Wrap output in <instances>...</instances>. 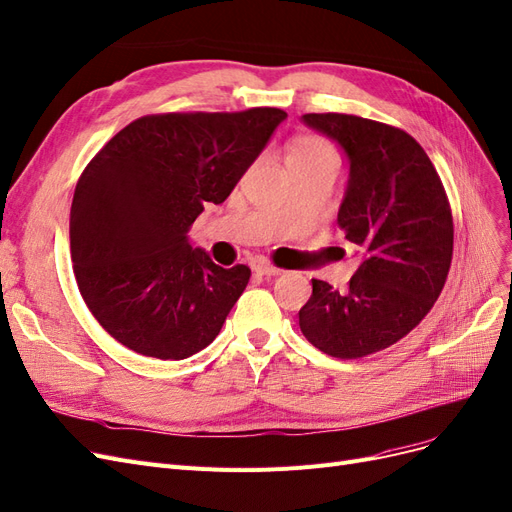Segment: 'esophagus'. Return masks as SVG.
I'll return each mask as SVG.
<instances>
[{
	"instance_id": "34e87169",
	"label": "esophagus",
	"mask_w": 512,
	"mask_h": 512,
	"mask_svg": "<svg viewBox=\"0 0 512 512\" xmlns=\"http://www.w3.org/2000/svg\"><path fill=\"white\" fill-rule=\"evenodd\" d=\"M254 271L258 275H262V277H277V275H281V269H275V267H271V264H256Z\"/></svg>"
}]
</instances>
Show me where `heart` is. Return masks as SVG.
<instances>
[{
    "instance_id": "1",
    "label": "heart",
    "mask_w": 512,
    "mask_h": 512,
    "mask_svg": "<svg viewBox=\"0 0 512 512\" xmlns=\"http://www.w3.org/2000/svg\"><path fill=\"white\" fill-rule=\"evenodd\" d=\"M334 156L332 148L320 137H301L290 148L286 161H313V158Z\"/></svg>"
}]
</instances>
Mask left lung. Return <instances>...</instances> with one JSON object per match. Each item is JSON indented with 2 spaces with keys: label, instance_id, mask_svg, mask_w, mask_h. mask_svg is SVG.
<instances>
[{
  "label": "left lung",
  "instance_id": "left-lung-1",
  "mask_svg": "<svg viewBox=\"0 0 512 512\" xmlns=\"http://www.w3.org/2000/svg\"><path fill=\"white\" fill-rule=\"evenodd\" d=\"M301 120L347 158L337 220L362 262L345 292L313 279L298 324L324 354L362 358L400 341L436 303L453 254L449 201L428 154L409 133L349 114Z\"/></svg>",
  "mask_w": 512,
  "mask_h": 512
}]
</instances>
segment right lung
I'll list each match as a JSON object with an SVG mask.
<instances>
[{
    "instance_id": "obj_1",
    "label": "right lung",
    "mask_w": 512,
    "mask_h": 512,
    "mask_svg": "<svg viewBox=\"0 0 512 512\" xmlns=\"http://www.w3.org/2000/svg\"><path fill=\"white\" fill-rule=\"evenodd\" d=\"M284 110L158 114L133 120L84 169L69 214L80 294L125 347L184 360L218 337L250 281L188 237L203 203L228 199Z\"/></svg>"
}]
</instances>
